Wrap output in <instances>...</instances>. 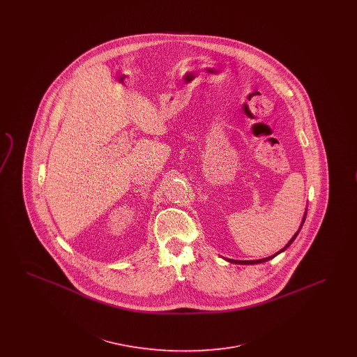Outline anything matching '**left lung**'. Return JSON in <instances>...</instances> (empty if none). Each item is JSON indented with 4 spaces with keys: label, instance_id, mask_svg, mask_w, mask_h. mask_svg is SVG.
I'll use <instances>...</instances> for the list:
<instances>
[{
    "label": "left lung",
    "instance_id": "left-lung-1",
    "mask_svg": "<svg viewBox=\"0 0 357 357\" xmlns=\"http://www.w3.org/2000/svg\"><path fill=\"white\" fill-rule=\"evenodd\" d=\"M305 215H304V218H303V223H304V221H305ZM303 223H301V226H300V229H298V231L291 237V239L289 241L288 243H287V246L284 248V249H281L278 253H275V255H271V257H266V258H262V259H255V261H237V259H227L229 262H231V264H241V265H253V264H262V262H266V261H269V259H272V258H274L275 255H280L281 252H284V250H287L288 249L289 246L291 245V242L296 239V237L298 236V233H300V230H301V227H303Z\"/></svg>",
    "mask_w": 357,
    "mask_h": 357
}]
</instances>
